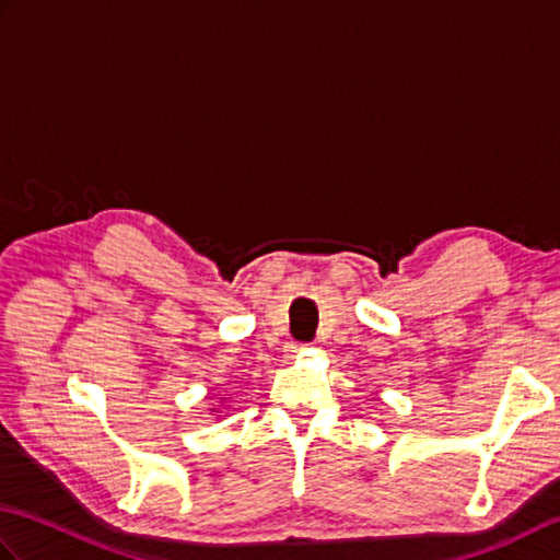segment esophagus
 Wrapping results in <instances>:
<instances>
[{"label":"esophagus","instance_id":"34e87169","mask_svg":"<svg viewBox=\"0 0 560 560\" xmlns=\"http://www.w3.org/2000/svg\"><path fill=\"white\" fill-rule=\"evenodd\" d=\"M303 349H305L303 343H289V347H287V355H289V359H295V355H299Z\"/></svg>","mask_w":560,"mask_h":560}]
</instances>
